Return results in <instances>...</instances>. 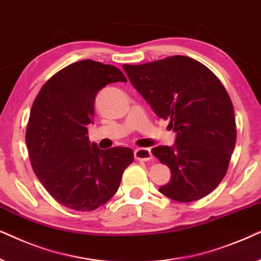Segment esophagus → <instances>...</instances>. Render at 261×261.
<instances>
[{
	"mask_svg": "<svg viewBox=\"0 0 261 261\" xmlns=\"http://www.w3.org/2000/svg\"><path fill=\"white\" fill-rule=\"evenodd\" d=\"M135 159L140 160V161H149L152 159V154L150 149L148 148H137L135 150Z\"/></svg>",
	"mask_w": 261,
	"mask_h": 261,
	"instance_id": "obj_1",
	"label": "esophagus"
}]
</instances>
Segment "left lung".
<instances>
[{
    "label": "left lung",
    "mask_w": 261,
    "mask_h": 261,
    "mask_svg": "<svg viewBox=\"0 0 261 261\" xmlns=\"http://www.w3.org/2000/svg\"><path fill=\"white\" fill-rule=\"evenodd\" d=\"M123 68L156 116L176 133L174 147L151 150L172 173L159 191L180 203L207 196L227 174L236 143L234 107L224 86L186 56Z\"/></svg>",
    "instance_id": "8db88e82"
}]
</instances>
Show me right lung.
Here are the masks:
<instances>
[{"label":"right lung","mask_w":261,"mask_h":261,"mask_svg":"<svg viewBox=\"0 0 261 261\" xmlns=\"http://www.w3.org/2000/svg\"><path fill=\"white\" fill-rule=\"evenodd\" d=\"M113 82H126L117 67L76 62L44 83L31 109L26 128L31 165L51 197L69 209L92 211L103 205L134 161L130 148L101 150L87 136L96 93Z\"/></svg>","instance_id":"1"}]
</instances>
